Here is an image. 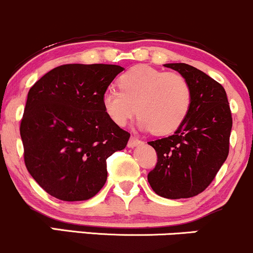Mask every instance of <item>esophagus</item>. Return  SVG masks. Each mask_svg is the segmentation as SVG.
Returning a JSON list of instances; mask_svg holds the SVG:
<instances>
[{"instance_id":"1","label":"esophagus","mask_w":253,"mask_h":253,"mask_svg":"<svg viewBox=\"0 0 253 253\" xmlns=\"http://www.w3.org/2000/svg\"><path fill=\"white\" fill-rule=\"evenodd\" d=\"M141 143H142V141L140 140V138L135 137V136H131L129 142H127V147H130V148H134V147L138 146V144H141Z\"/></svg>"}]
</instances>
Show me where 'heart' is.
I'll return each instance as SVG.
<instances>
[{"mask_svg":"<svg viewBox=\"0 0 253 253\" xmlns=\"http://www.w3.org/2000/svg\"><path fill=\"white\" fill-rule=\"evenodd\" d=\"M118 86L121 91L105 90L101 103L107 117L119 126L138 113L142 129L169 135L179 129L191 109V84L179 73L135 65L119 76Z\"/></svg>","mask_w":253,"mask_h":253,"instance_id":"heart-1","label":"heart"}]
</instances>
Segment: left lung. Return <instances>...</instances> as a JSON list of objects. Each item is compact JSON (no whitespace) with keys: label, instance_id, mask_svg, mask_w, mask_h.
Masks as SVG:
<instances>
[{"label":"left lung","instance_id":"8db88e82","mask_svg":"<svg viewBox=\"0 0 253 253\" xmlns=\"http://www.w3.org/2000/svg\"><path fill=\"white\" fill-rule=\"evenodd\" d=\"M165 67L188 79L192 103L185 122L174 134L148 142L158 155L148 181L161 197H194L208 188L228 157L231 109L225 88L206 73L185 63Z\"/></svg>","mask_w":253,"mask_h":253}]
</instances>
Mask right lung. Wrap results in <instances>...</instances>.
<instances>
[{
	"mask_svg": "<svg viewBox=\"0 0 253 253\" xmlns=\"http://www.w3.org/2000/svg\"><path fill=\"white\" fill-rule=\"evenodd\" d=\"M124 68L64 64L31 87L20 124L27 171L61 201H86L107 179L106 159L130 134L107 117L101 98Z\"/></svg>",
	"mask_w": 253,
	"mask_h": 253,
	"instance_id": "add662e5",
	"label": "right lung"
}]
</instances>
